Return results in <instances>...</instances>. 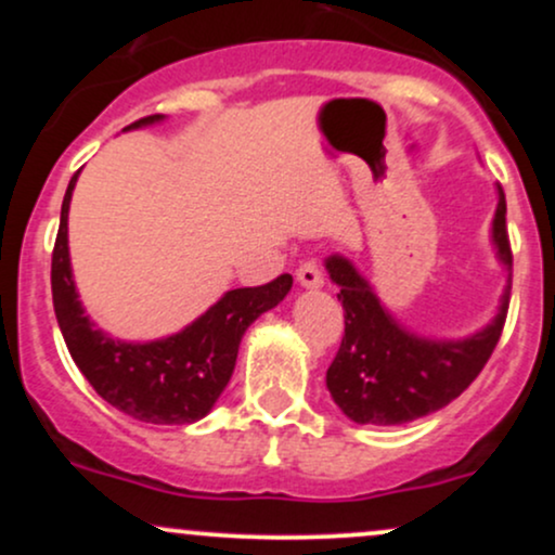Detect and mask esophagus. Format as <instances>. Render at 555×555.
<instances>
[{
    "label": "esophagus",
    "instance_id": "esophagus-1",
    "mask_svg": "<svg viewBox=\"0 0 555 555\" xmlns=\"http://www.w3.org/2000/svg\"><path fill=\"white\" fill-rule=\"evenodd\" d=\"M297 282H299V286H305V289H318V286H323L321 266H318L315 260H308V263L299 266Z\"/></svg>",
    "mask_w": 555,
    "mask_h": 555
}]
</instances>
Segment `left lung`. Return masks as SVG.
I'll return each instance as SVG.
<instances>
[{
	"label": "left lung",
	"mask_w": 555,
	"mask_h": 555,
	"mask_svg": "<svg viewBox=\"0 0 555 555\" xmlns=\"http://www.w3.org/2000/svg\"><path fill=\"white\" fill-rule=\"evenodd\" d=\"M495 256L508 269L499 313L464 339H425L412 334L380 305L373 286L344 256H331L326 271L339 286L344 336L326 373L331 399L352 423L404 425L454 401L480 375L506 323L512 295V245L506 197L499 184L493 216Z\"/></svg>",
	"instance_id": "8db88e82"
}]
</instances>
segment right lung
Segmentation results:
<instances>
[{
  "label": "right lung",
  "mask_w": 555,
  "mask_h": 555,
  "mask_svg": "<svg viewBox=\"0 0 555 555\" xmlns=\"http://www.w3.org/2000/svg\"><path fill=\"white\" fill-rule=\"evenodd\" d=\"M162 119V114L143 117L127 130ZM78 175L75 171L67 184L52 253L54 313L69 354L95 393L125 415L154 425L195 423L211 412L232 378L247 326L282 302L292 289V276L282 273L263 286L229 289L206 313L167 339L145 344L112 339L86 315L73 282L67 214Z\"/></svg>",
  "instance_id": "1"
}]
</instances>
